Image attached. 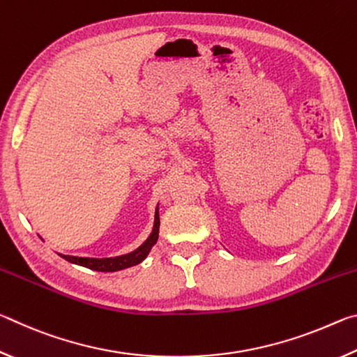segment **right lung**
Wrapping results in <instances>:
<instances>
[{
  "label": "right lung",
  "mask_w": 357,
  "mask_h": 357,
  "mask_svg": "<svg viewBox=\"0 0 357 357\" xmlns=\"http://www.w3.org/2000/svg\"><path fill=\"white\" fill-rule=\"evenodd\" d=\"M159 227H160V219H159V204H157L155 213H154L153 231H151L146 241H144L140 247H137L135 250L126 253V255L110 257V258L74 257V255H63V253H58V255L72 264H78V266H83V268L99 271V273H116V271L140 264L143 259L148 257V253L151 252V249H153V245L157 243V239H159Z\"/></svg>",
  "instance_id": "1"
}]
</instances>
